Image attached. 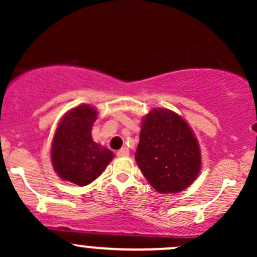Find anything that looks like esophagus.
<instances>
[{"label":"esophagus","mask_w":257,"mask_h":257,"mask_svg":"<svg viewBox=\"0 0 257 257\" xmlns=\"http://www.w3.org/2000/svg\"><path fill=\"white\" fill-rule=\"evenodd\" d=\"M129 149H126V147H123V149H120L118 152H117V156L118 157H128L129 156Z\"/></svg>","instance_id":"esophagus-1"}]
</instances>
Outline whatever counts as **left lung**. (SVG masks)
<instances>
[{
  "label": "left lung",
  "instance_id": "1",
  "mask_svg": "<svg viewBox=\"0 0 257 257\" xmlns=\"http://www.w3.org/2000/svg\"><path fill=\"white\" fill-rule=\"evenodd\" d=\"M135 159L159 193H176L198 176L200 150L187 122L175 112L153 108L143 119Z\"/></svg>",
  "mask_w": 257,
  "mask_h": 257
}]
</instances>
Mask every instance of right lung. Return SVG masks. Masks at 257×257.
Segmentation results:
<instances>
[{"mask_svg": "<svg viewBox=\"0 0 257 257\" xmlns=\"http://www.w3.org/2000/svg\"><path fill=\"white\" fill-rule=\"evenodd\" d=\"M98 111L89 105L72 108L59 123L52 143V163L65 181L85 186L101 175L113 158L110 150L91 138Z\"/></svg>", "mask_w": 257, "mask_h": 257, "instance_id": "add662e5", "label": "right lung"}]
</instances>
